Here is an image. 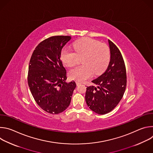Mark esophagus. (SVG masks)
I'll use <instances>...</instances> for the list:
<instances>
[{
  "label": "esophagus",
  "mask_w": 153,
  "mask_h": 153,
  "mask_svg": "<svg viewBox=\"0 0 153 153\" xmlns=\"http://www.w3.org/2000/svg\"><path fill=\"white\" fill-rule=\"evenodd\" d=\"M82 83L81 82H79V81H76V85L78 86V85H80Z\"/></svg>",
  "instance_id": "esophagus-1"
}]
</instances>
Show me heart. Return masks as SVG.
<instances>
[{
  "mask_svg": "<svg viewBox=\"0 0 153 153\" xmlns=\"http://www.w3.org/2000/svg\"><path fill=\"white\" fill-rule=\"evenodd\" d=\"M76 53L64 48L60 53V59L65 66L71 67L77 62V56H83L82 65L71 69L68 75L71 79L83 81L90 78L93 74L99 75L108 67L110 61V51L108 47L99 41L92 39H84L74 43Z\"/></svg>",
  "mask_w": 153,
  "mask_h": 153,
  "instance_id": "b5f03b06",
  "label": "heart"
}]
</instances>
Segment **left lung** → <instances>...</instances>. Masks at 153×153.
I'll return each mask as SVG.
<instances>
[{
	"label": "left lung",
	"mask_w": 153,
	"mask_h": 153,
	"mask_svg": "<svg viewBox=\"0 0 153 153\" xmlns=\"http://www.w3.org/2000/svg\"><path fill=\"white\" fill-rule=\"evenodd\" d=\"M110 61L106 70L92 82L97 86L86 87L85 100L92 111L99 114L111 111L122 99L126 86V74L120 51L108 39Z\"/></svg>",
	"instance_id": "8db88e82"
}]
</instances>
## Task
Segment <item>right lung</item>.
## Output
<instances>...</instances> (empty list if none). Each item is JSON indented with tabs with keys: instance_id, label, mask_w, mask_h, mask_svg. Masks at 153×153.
<instances>
[{
	"instance_id": "add662e5",
	"label": "right lung",
	"mask_w": 153,
	"mask_h": 153,
	"mask_svg": "<svg viewBox=\"0 0 153 153\" xmlns=\"http://www.w3.org/2000/svg\"><path fill=\"white\" fill-rule=\"evenodd\" d=\"M71 36H56L41 42L31 56L28 83L37 105L46 112L57 114L70 104L74 81L67 82V71L60 60L62 49Z\"/></svg>"
}]
</instances>
